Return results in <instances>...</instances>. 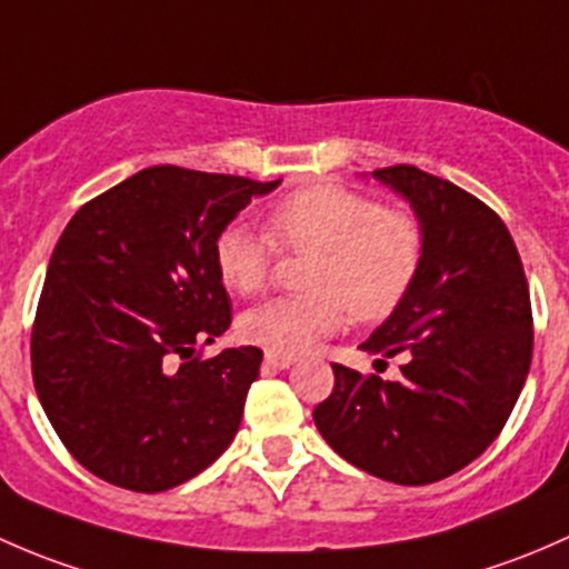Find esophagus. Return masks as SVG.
<instances>
[{"label":"esophagus","mask_w":569,"mask_h":569,"mask_svg":"<svg viewBox=\"0 0 569 569\" xmlns=\"http://www.w3.org/2000/svg\"><path fill=\"white\" fill-rule=\"evenodd\" d=\"M292 356H277V353H266V367L268 370H287L292 367Z\"/></svg>","instance_id":"obj_1"}]
</instances>
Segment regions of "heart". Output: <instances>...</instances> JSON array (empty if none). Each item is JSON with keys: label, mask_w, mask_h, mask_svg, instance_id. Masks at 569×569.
Listing matches in <instances>:
<instances>
[{"label": "heart", "mask_w": 569, "mask_h": 569, "mask_svg": "<svg viewBox=\"0 0 569 569\" xmlns=\"http://www.w3.org/2000/svg\"><path fill=\"white\" fill-rule=\"evenodd\" d=\"M268 230L282 249L315 254V292L271 298L241 318L243 339L277 356L307 353L318 339L345 328L350 312L359 320L389 318L411 292L425 257L416 216L380 208L372 197L333 183L309 186L273 204ZM272 242L238 221L224 227L213 246L224 287L238 296L260 292L277 254Z\"/></svg>", "instance_id": "heart-1"}]
</instances>
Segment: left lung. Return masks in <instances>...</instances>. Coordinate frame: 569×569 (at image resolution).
Here are the masks:
<instances>
[{"label":"left lung","mask_w":569,"mask_h":569,"mask_svg":"<svg viewBox=\"0 0 569 569\" xmlns=\"http://www.w3.org/2000/svg\"><path fill=\"white\" fill-rule=\"evenodd\" d=\"M375 180L425 232L419 277L361 350L406 353L400 380L333 365L315 408L328 447L395 485H430L477 460L507 425L531 367V301L503 221L449 180L397 163Z\"/></svg>","instance_id":"1"}]
</instances>
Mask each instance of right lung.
Here are the masks:
<instances>
[{
	"label": "right lung",
	"mask_w": 569,
	"mask_h": 569,
	"mask_svg": "<svg viewBox=\"0 0 569 569\" xmlns=\"http://www.w3.org/2000/svg\"><path fill=\"white\" fill-rule=\"evenodd\" d=\"M279 183L163 163L68 221L34 315L32 378L51 427L87 471L161 493L230 447L262 350L197 356L232 320L213 246Z\"/></svg>",
	"instance_id": "1"
}]
</instances>
